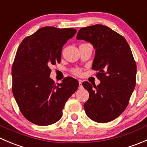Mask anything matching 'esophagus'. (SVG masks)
Here are the masks:
<instances>
[{
	"label": "esophagus",
	"instance_id": "34e87169",
	"mask_svg": "<svg viewBox=\"0 0 147 147\" xmlns=\"http://www.w3.org/2000/svg\"><path fill=\"white\" fill-rule=\"evenodd\" d=\"M82 81L80 80H79V84H80V85H79V88H82Z\"/></svg>",
	"mask_w": 147,
	"mask_h": 147
}]
</instances>
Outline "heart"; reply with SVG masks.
I'll use <instances>...</instances> for the list:
<instances>
[{
	"instance_id": "b5f03b06",
	"label": "heart",
	"mask_w": 147,
	"mask_h": 147,
	"mask_svg": "<svg viewBox=\"0 0 147 147\" xmlns=\"http://www.w3.org/2000/svg\"><path fill=\"white\" fill-rule=\"evenodd\" d=\"M72 72L75 75H80L81 73H82V71L80 68H75V69H72Z\"/></svg>"
}]
</instances>
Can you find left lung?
Returning a JSON list of instances; mask_svg holds the SVG:
<instances>
[{
  "label": "left lung",
  "instance_id": "left-lung-1",
  "mask_svg": "<svg viewBox=\"0 0 147 147\" xmlns=\"http://www.w3.org/2000/svg\"><path fill=\"white\" fill-rule=\"evenodd\" d=\"M77 39L95 48L92 69L100 80L97 86L82 83L90 94L84 105L86 115L96 122H109L125 110L135 87L137 65L131 50L122 35L103 25L81 28Z\"/></svg>",
  "mask_w": 147,
  "mask_h": 147
}]
</instances>
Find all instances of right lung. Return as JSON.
<instances>
[{
	"label": "right lung",
	"mask_w": 147,
	"mask_h": 147,
	"mask_svg": "<svg viewBox=\"0 0 147 147\" xmlns=\"http://www.w3.org/2000/svg\"><path fill=\"white\" fill-rule=\"evenodd\" d=\"M76 32L74 28H41L18 48L12 66V91L21 113L33 124L57 122L66 102L78 90L79 82L71 77L57 85L50 78V67L60 63L63 45Z\"/></svg>",
	"instance_id": "1"
}]
</instances>
